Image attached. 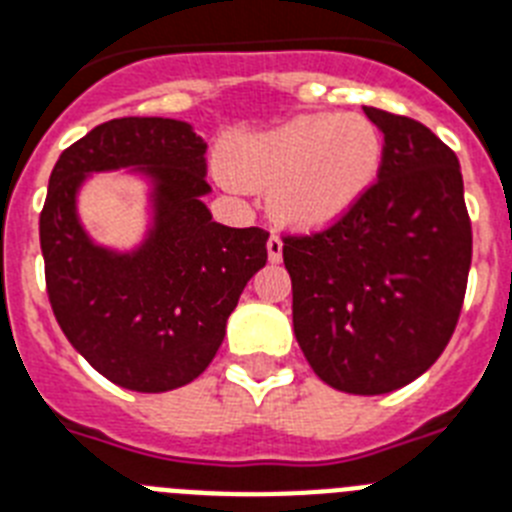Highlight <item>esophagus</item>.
<instances>
[{
	"label": "esophagus",
	"instance_id": "1",
	"mask_svg": "<svg viewBox=\"0 0 512 512\" xmlns=\"http://www.w3.org/2000/svg\"><path fill=\"white\" fill-rule=\"evenodd\" d=\"M268 257H270V263H278L283 257V242H281V236H270L268 239Z\"/></svg>",
	"mask_w": 512,
	"mask_h": 512
}]
</instances>
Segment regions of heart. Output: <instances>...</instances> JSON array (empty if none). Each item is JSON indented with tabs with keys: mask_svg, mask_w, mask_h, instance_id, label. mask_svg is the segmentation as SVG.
<instances>
[{
	"mask_svg": "<svg viewBox=\"0 0 512 512\" xmlns=\"http://www.w3.org/2000/svg\"><path fill=\"white\" fill-rule=\"evenodd\" d=\"M382 166V135L362 114H302L226 145L223 179L270 190L268 210L296 231L341 221L372 190Z\"/></svg>",
	"mask_w": 512,
	"mask_h": 512,
	"instance_id": "obj_1",
	"label": "heart"
}]
</instances>
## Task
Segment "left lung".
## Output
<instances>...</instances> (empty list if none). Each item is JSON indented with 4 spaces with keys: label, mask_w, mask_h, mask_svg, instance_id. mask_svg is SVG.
<instances>
[{
    "label": "left lung",
    "mask_w": 512,
    "mask_h": 512,
    "mask_svg": "<svg viewBox=\"0 0 512 512\" xmlns=\"http://www.w3.org/2000/svg\"><path fill=\"white\" fill-rule=\"evenodd\" d=\"M385 137L372 190L312 236L283 239L294 336L330 388L382 395L424 375L461 315L471 221L453 150L422 122L364 106Z\"/></svg>",
    "instance_id": "left-lung-1"
}]
</instances>
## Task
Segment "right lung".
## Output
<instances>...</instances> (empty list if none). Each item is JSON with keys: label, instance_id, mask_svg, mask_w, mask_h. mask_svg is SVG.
<instances>
[{"label": "right lung", "instance_id": "right-lung-1", "mask_svg": "<svg viewBox=\"0 0 512 512\" xmlns=\"http://www.w3.org/2000/svg\"><path fill=\"white\" fill-rule=\"evenodd\" d=\"M205 148L179 119L122 117L80 137L51 171L41 252L54 317L90 367L137 393L203 375L244 286L268 263V231L210 216ZM122 168L149 182L151 223L119 253L89 239L76 195L88 175Z\"/></svg>", "mask_w": 512, "mask_h": 512}]
</instances>
